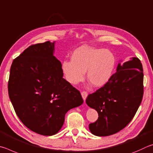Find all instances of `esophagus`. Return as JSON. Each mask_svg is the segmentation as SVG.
<instances>
[{"label":"esophagus","instance_id":"34e87169","mask_svg":"<svg viewBox=\"0 0 153 153\" xmlns=\"http://www.w3.org/2000/svg\"><path fill=\"white\" fill-rule=\"evenodd\" d=\"M81 95H82V99H83V100L85 101V100H86V98L87 97V95H88L87 92V91H82Z\"/></svg>","mask_w":153,"mask_h":153}]
</instances>
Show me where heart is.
Masks as SVG:
<instances>
[{
    "label": "heart",
    "mask_w": 153,
    "mask_h": 153,
    "mask_svg": "<svg viewBox=\"0 0 153 153\" xmlns=\"http://www.w3.org/2000/svg\"><path fill=\"white\" fill-rule=\"evenodd\" d=\"M116 65V56L108 49L83 45L71 55V61H64L62 71L69 83L77 85L84 81L87 72L88 81L95 87H101L111 79Z\"/></svg>",
    "instance_id": "obj_1"
}]
</instances>
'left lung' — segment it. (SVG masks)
Wrapping results in <instances>:
<instances>
[{
    "label": "left lung",
    "mask_w": 153,
    "mask_h": 153,
    "mask_svg": "<svg viewBox=\"0 0 153 153\" xmlns=\"http://www.w3.org/2000/svg\"><path fill=\"white\" fill-rule=\"evenodd\" d=\"M143 68L138 58L119 63L107 84L89 94L86 103L97 111L89 126L93 134L107 136L120 132L134 116L143 97Z\"/></svg>",
    "instance_id": "obj_1"
}]
</instances>
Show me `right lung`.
<instances>
[{"label":"right lung","mask_w":153,"mask_h":153,"mask_svg":"<svg viewBox=\"0 0 153 153\" xmlns=\"http://www.w3.org/2000/svg\"><path fill=\"white\" fill-rule=\"evenodd\" d=\"M55 42L31 45L13 60L8 91L17 116L29 130L52 136L62 127L66 112L83 103L81 93L63 78L53 56Z\"/></svg>","instance_id":"1"}]
</instances>
